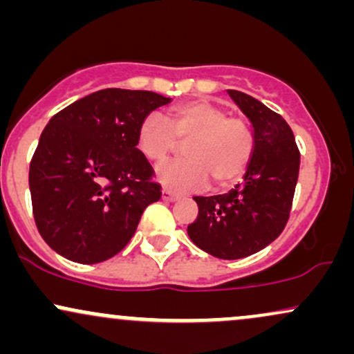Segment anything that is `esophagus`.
I'll return each instance as SVG.
<instances>
[{"instance_id": "1", "label": "esophagus", "mask_w": 354, "mask_h": 354, "mask_svg": "<svg viewBox=\"0 0 354 354\" xmlns=\"http://www.w3.org/2000/svg\"><path fill=\"white\" fill-rule=\"evenodd\" d=\"M161 198H163L165 201L173 203V201H176V200H178V194L171 193V191H169V189H163V191H161Z\"/></svg>"}]
</instances>
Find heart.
<instances>
[{
	"label": "heart",
	"instance_id": "heart-1",
	"mask_svg": "<svg viewBox=\"0 0 354 354\" xmlns=\"http://www.w3.org/2000/svg\"><path fill=\"white\" fill-rule=\"evenodd\" d=\"M176 140L186 143V160L156 168V180L173 191L198 189L208 178L214 188H225L245 174L254 151L250 124L206 100L176 104L169 109L168 124L151 113L138 128V149L154 163L176 149Z\"/></svg>",
	"mask_w": 354,
	"mask_h": 354
}]
</instances>
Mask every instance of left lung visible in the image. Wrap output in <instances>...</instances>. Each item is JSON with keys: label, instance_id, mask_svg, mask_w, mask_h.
I'll use <instances>...</instances> for the list:
<instances>
[{"label": "left lung", "instance_id": "obj_1", "mask_svg": "<svg viewBox=\"0 0 354 354\" xmlns=\"http://www.w3.org/2000/svg\"><path fill=\"white\" fill-rule=\"evenodd\" d=\"M253 126L254 151L241 185L218 196H194L198 218L188 236L219 259L258 253L281 234L299 173V149L290 124L261 101L228 89Z\"/></svg>", "mask_w": 354, "mask_h": 354}]
</instances>
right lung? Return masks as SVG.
<instances>
[{"label": "right lung", "mask_w": 354, "mask_h": 354, "mask_svg": "<svg viewBox=\"0 0 354 354\" xmlns=\"http://www.w3.org/2000/svg\"><path fill=\"white\" fill-rule=\"evenodd\" d=\"M171 98L108 88L51 118L30 165L36 228L70 261L95 265L120 253L141 214L161 198L136 148L140 123Z\"/></svg>", "instance_id": "obj_1"}]
</instances>
